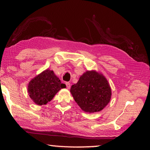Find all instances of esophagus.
<instances>
[{
  "instance_id": "34e87169",
  "label": "esophagus",
  "mask_w": 150,
  "mask_h": 150,
  "mask_svg": "<svg viewBox=\"0 0 150 150\" xmlns=\"http://www.w3.org/2000/svg\"><path fill=\"white\" fill-rule=\"evenodd\" d=\"M65 85H66V87H67V88H68V89H69L70 87H71L70 83H66Z\"/></svg>"
}]
</instances>
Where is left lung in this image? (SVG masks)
<instances>
[{
    "instance_id": "8db88e82",
    "label": "left lung",
    "mask_w": 150,
    "mask_h": 150,
    "mask_svg": "<svg viewBox=\"0 0 150 150\" xmlns=\"http://www.w3.org/2000/svg\"><path fill=\"white\" fill-rule=\"evenodd\" d=\"M75 101L86 112L102 110L110 102L111 88L105 76L96 71H87L71 87Z\"/></svg>"
}]
</instances>
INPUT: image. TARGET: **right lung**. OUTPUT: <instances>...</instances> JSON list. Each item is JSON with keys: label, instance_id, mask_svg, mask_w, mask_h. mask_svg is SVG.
<instances>
[{"label": "right lung", "instance_id": "right-lung-1", "mask_svg": "<svg viewBox=\"0 0 150 150\" xmlns=\"http://www.w3.org/2000/svg\"><path fill=\"white\" fill-rule=\"evenodd\" d=\"M66 87L52 70L46 69L30 81L28 92L38 105H44L53 99L56 93Z\"/></svg>", "mask_w": 150, "mask_h": 150}]
</instances>
